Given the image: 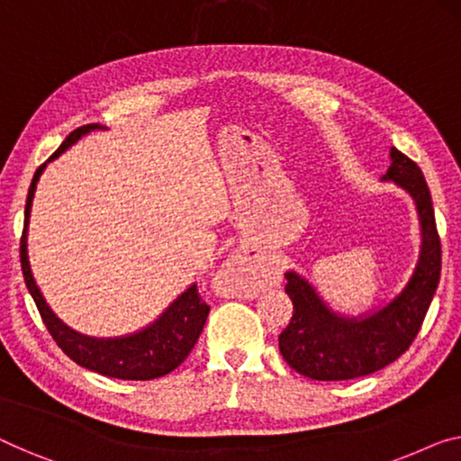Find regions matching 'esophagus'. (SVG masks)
Returning <instances> with one entry per match:
<instances>
[{
  "label": "esophagus",
  "mask_w": 461,
  "mask_h": 461,
  "mask_svg": "<svg viewBox=\"0 0 461 461\" xmlns=\"http://www.w3.org/2000/svg\"><path fill=\"white\" fill-rule=\"evenodd\" d=\"M219 275H221L223 284L231 287V292L236 296H250L260 284V273L257 265H252L249 258L238 257V254L228 258V263L221 267Z\"/></svg>",
  "instance_id": "34e87169"
}]
</instances>
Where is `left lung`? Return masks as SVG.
<instances>
[{
  "label": "left lung",
  "instance_id": "left-lung-1",
  "mask_svg": "<svg viewBox=\"0 0 461 461\" xmlns=\"http://www.w3.org/2000/svg\"><path fill=\"white\" fill-rule=\"evenodd\" d=\"M391 165L381 180L395 182L414 198L420 221V254L397 296L360 317L333 312L314 287L287 271L285 294L294 304L290 325L279 335V352L296 373L314 381H348L376 373L406 352L420 331L441 277V240L430 192L418 165L391 147Z\"/></svg>",
  "mask_w": 461,
  "mask_h": 461
}]
</instances>
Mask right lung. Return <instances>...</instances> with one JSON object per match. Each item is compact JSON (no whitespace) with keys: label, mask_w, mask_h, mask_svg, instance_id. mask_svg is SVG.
I'll return each mask as SVG.
<instances>
[{"label":"right lung","mask_w":461,"mask_h":461,"mask_svg":"<svg viewBox=\"0 0 461 461\" xmlns=\"http://www.w3.org/2000/svg\"><path fill=\"white\" fill-rule=\"evenodd\" d=\"M99 123H88V126L77 128L68 134V139L61 142V147L47 159L41 167L34 171L29 196H26L24 207V230L20 238V263H23L24 284L29 287L31 296L37 304L41 319H43L47 331L51 333L55 343L61 348L68 358H72L80 366H85L93 373L103 376H113L122 381H150L171 373L186 360L190 349L194 348L201 335L204 321L209 317V304L201 298L196 284H192L186 292H182L171 304L161 312V317L150 322L149 327L140 331L122 335V338H88L74 331L64 321L55 317V312L47 304L43 294H41L37 281L32 277L29 250H26V233H29V219L34 190L37 182L47 163L58 159L66 149H70L74 142L82 136L99 130Z\"/></svg>","instance_id":"add662e5"}]
</instances>
